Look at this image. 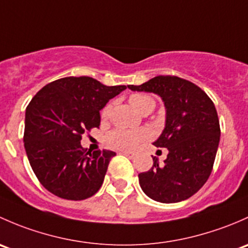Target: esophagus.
I'll return each mask as SVG.
<instances>
[{
  "instance_id": "esophagus-1",
  "label": "esophagus",
  "mask_w": 248,
  "mask_h": 248,
  "mask_svg": "<svg viewBox=\"0 0 248 248\" xmlns=\"http://www.w3.org/2000/svg\"><path fill=\"white\" fill-rule=\"evenodd\" d=\"M121 154L125 155V156H127L129 159H135V154L134 153H127V152H121Z\"/></svg>"
}]
</instances>
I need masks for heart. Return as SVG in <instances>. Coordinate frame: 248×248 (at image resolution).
Returning a JSON list of instances; mask_svg holds the SVG:
<instances>
[{
  "mask_svg": "<svg viewBox=\"0 0 248 248\" xmlns=\"http://www.w3.org/2000/svg\"><path fill=\"white\" fill-rule=\"evenodd\" d=\"M130 104L134 106L135 109H137L141 113H148L152 112L155 108L154 98L148 94L143 93H135L130 95L129 98ZM111 104H107L101 111V118L106 119L109 116L111 112ZM150 137V132L147 129L140 130H124L117 129L107 134L105 136V144L111 149L123 150V152H129L134 150L140 143L145 141Z\"/></svg>",
  "mask_w": 248,
  "mask_h": 248,
  "instance_id": "b5f03b06",
  "label": "heart"
}]
</instances>
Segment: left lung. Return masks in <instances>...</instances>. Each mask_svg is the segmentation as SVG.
I'll use <instances>...</instances> for the list:
<instances>
[{"label": "left lung", "instance_id": "left-lung-1", "mask_svg": "<svg viewBox=\"0 0 248 248\" xmlns=\"http://www.w3.org/2000/svg\"><path fill=\"white\" fill-rule=\"evenodd\" d=\"M131 91L152 92L165 101L166 126L154 145L167 148V159L139 174L143 192L161 203H178L195 195L210 177L218 148L217 111L208 94L195 83L159 75Z\"/></svg>", "mask_w": 248, "mask_h": 248}]
</instances>
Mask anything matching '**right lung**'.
<instances>
[{
  "instance_id": "1",
  "label": "right lung",
  "mask_w": 248,
  "mask_h": 248,
  "mask_svg": "<svg viewBox=\"0 0 248 248\" xmlns=\"http://www.w3.org/2000/svg\"><path fill=\"white\" fill-rule=\"evenodd\" d=\"M125 88L105 86L89 76H69L47 83L33 96L25 117V149L47 191L70 201L98 192L116 153L86 152L81 140L99 127V111Z\"/></svg>"
}]
</instances>
